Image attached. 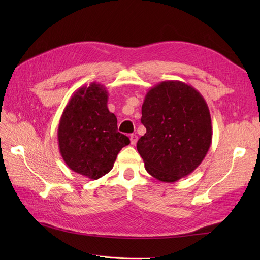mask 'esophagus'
I'll list each match as a JSON object with an SVG mask.
<instances>
[{
	"mask_svg": "<svg viewBox=\"0 0 260 260\" xmlns=\"http://www.w3.org/2000/svg\"><path fill=\"white\" fill-rule=\"evenodd\" d=\"M137 141H138V136L137 135H131L130 136V142H131L132 145H135L137 143Z\"/></svg>",
	"mask_w": 260,
	"mask_h": 260,
	"instance_id": "1",
	"label": "esophagus"
}]
</instances>
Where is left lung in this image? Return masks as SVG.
Segmentation results:
<instances>
[{
	"mask_svg": "<svg viewBox=\"0 0 260 260\" xmlns=\"http://www.w3.org/2000/svg\"><path fill=\"white\" fill-rule=\"evenodd\" d=\"M141 122L146 133L137 143L146 171L162 182H176L198 168L212 139L209 108L192 85L162 81L146 93Z\"/></svg>",
	"mask_w": 260,
	"mask_h": 260,
	"instance_id": "left-lung-1",
	"label": "left lung"
}]
</instances>
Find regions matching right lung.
<instances>
[{"instance_id": "obj_1", "label": "right lung", "mask_w": 260, "mask_h": 260, "mask_svg": "<svg viewBox=\"0 0 260 260\" xmlns=\"http://www.w3.org/2000/svg\"><path fill=\"white\" fill-rule=\"evenodd\" d=\"M107 100L105 85H82L69 99L58 124L62 159L73 171L91 180L108 174L120 149L130 143L117 131V118L108 111Z\"/></svg>"}]
</instances>
